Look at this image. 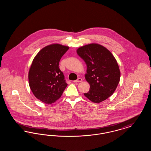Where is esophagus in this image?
Here are the masks:
<instances>
[{
    "label": "esophagus",
    "instance_id": "34e87169",
    "mask_svg": "<svg viewBox=\"0 0 151 151\" xmlns=\"http://www.w3.org/2000/svg\"><path fill=\"white\" fill-rule=\"evenodd\" d=\"M82 81H83L82 79H81V78H78L77 80H74V81H73V82H74V83H78V82H81Z\"/></svg>",
    "mask_w": 151,
    "mask_h": 151
}]
</instances>
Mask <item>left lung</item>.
I'll return each mask as SVG.
<instances>
[{
  "mask_svg": "<svg viewBox=\"0 0 151 151\" xmlns=\"http://www.w3.org/2000/svg\"><path fill=\"white\" fill-rule=\"evenodd\" d=\"M77 53L87 66L85 77L90 89L84 96L94 103L106 100L114 92L120 80L115 58L106 48L96 43L80 47Z\"/></svg>",
  "mask_w": 151,
  "mask_h": 151,
  "instance_id": "obj_1",
  "label": "left lung"
}]
</instances>
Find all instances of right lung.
I'll return each mask as SVG.
<instances>
[{"label": "right lung", "mask_w": 151, "mask_h": 151, "mask_svg": "<svg viewBox=\"0 0 151 151\" xmlns=\"http://www.w3.org/2000/svg\"><path fill=\"white\" fill-rule=\"evenodd\" d=\"M68 46L53 44L45 47L34 58L29 70V86L36 98L45 104L54 102L62 96L67 84L59 67Z\"/></svg>", "instance_id": "1"}]
</instances>
